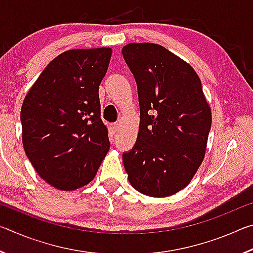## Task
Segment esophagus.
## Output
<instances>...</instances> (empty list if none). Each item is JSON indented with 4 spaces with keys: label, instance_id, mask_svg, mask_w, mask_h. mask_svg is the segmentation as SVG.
I'll return each instance as SVG.
<instances>
[{
    "label": "esophagus",
    "instance_id": "1",
    "mask_svg": "<svg viewBox=\"0 0 253 253\" xmlns=\"http://www.w3.org/2000/svg\"><path fill=\"white\" fill-rule=\"evenodd\" d=\"M118 129H119V124H117V123L111 124V125H110V130L113 131L114 134H115V132H116Z\"/></svg>",
    "mask_w": 253,
    "mask_h": 253
}]
</instances>
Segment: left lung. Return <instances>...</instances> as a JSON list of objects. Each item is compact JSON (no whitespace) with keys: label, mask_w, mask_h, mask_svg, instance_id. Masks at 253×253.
<instances>
[{"label":"left lung","mask_w":253,"mask_h":253,"mask_svg":"<svg viewBox=\"0 0 253 253\" xmlns=\"http://www.w3.org/2000/svg\"><path fill=\"white\" fill-rule=\"evenodd\" d=\"M123 57L137 84V140L123 162L131 186L153 198L183 190L205 155L211 108L188 63L155 43H129Z\"/></svg>","instance_id":"left-lung-1"}]
</instances>
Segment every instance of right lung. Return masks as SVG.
I'll list each match as a JSON object with an SVG mask.
<instances>
[{
	"instance_id": "add662e5",
	"label": "right lung",
	"mask_w": 253,
	"mask_h": 253,
	"mask_svg": "<svg viewBox=\"0 0 253 253\" xmlns=\"http://www.w3.org/2000/svg\"><path fill=\"white\" fill-rule=\"evenodd\" d=\"M110 57V48L68 50L44 68L24 98L25 154L58 190L92 181L110 147L98 93Z\"/></svg>"
}]
</instances>
